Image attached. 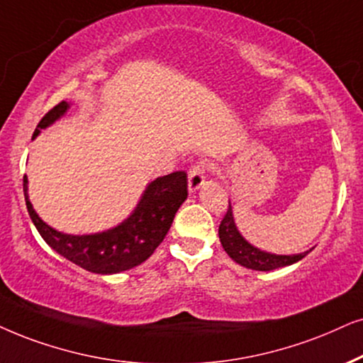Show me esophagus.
<instances>
[{
	"label": "esophagus",
	"instance_id": "esophagus-1",
	"mask_svg": "<svg viewBox=\"0 0 363 363\" xmlns=\"http://www.w3.org/2000/svg\"><path fill=\"white\" fill-rule=\"evenodd\" d=\"M189 191L196 192L199 187L204 186L206 182V164L196 162L194 166L189 169Z\"/></svg>",
	"mask_w": 363,
	"mask_h": 363
}]
</instances>
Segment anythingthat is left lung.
<instances>
[{
    "label": "left lung",
    "instance_id": "8db88e82",
    "mask_svg": "<svg viewBox=\"0 0 363 363\" xmlns=\"http://www.w3.org/2000/svg\"><path fill=\"white\" fill-rule=\"evenodd\" d=\"M219 241H221L229 258L236 261L238 264L250 269H256V272H272V269L283 268V266H290L296 263V261L303 259L311 251H305V253L300 255H272L250 245L241 236V233L238 231L235 218H233L231 203H229L226 214H224L223 221L219 224Z\"/></svg>",
    "mask_w": 363,
    "mask_h": 363
}]
</instances>
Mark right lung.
Listing matches in <instances>:
<instances>
[{"mask_svg":"<svg viewBox=\"0 0 363 363\" xmlns=\"http://www.w3.org/2000/svg\"><path fill=\"white\" fill-rule=\"evenodd\" d=\"M68 108L70 104L60 102L45 113L35 128L33 139L41 128L50 127L55 121L65 116ZM23 192L31 221L52 250L86 272L113 274L144 263L164 241L174 216L187 197V174L177 171L157 177L145 187L139 204L125 221L95 235H65L48 226L30 203L26 176L23 177Z\"/></svg>","mask_w":363,"mask_h":363,"instance_id":"1","label":"right lung"}]
</instances>
